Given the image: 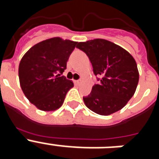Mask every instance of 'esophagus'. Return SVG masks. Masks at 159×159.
I'll return each mask as SVG.
<instances>
[{"mask_svg": "<svg viewBox=\"0 0 159 159\" xmlns=\"http://www.w3.org/2000/svg\"><path fill=\"white\" fill-rule=\"evenodd\" d=\"M81 83H82V80H75V84H76L77 85H80Z\"/></svg>", "mask_w": 159, "mask_h": 159, "instance_id": "1", "label": "esophagus"}]
</instances>
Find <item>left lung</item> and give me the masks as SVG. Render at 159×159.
I'll return each mask as SVG.
<instances>
[{"instance_id":"8db88e82","label":"left lung","mask_w":159,"mask_h":159,"mask_svg":"<svg viewBox=\"0 0 159 159\" xmlns=\"http://www.w3.org/2000/svg\"><path fill=\"white\" fill-rule=\"evenodd\" d=\"M76 48L86 53L97 80L100 81L92 87L88 96L83 97L85 105L101 116L122 109L134 95L139 83L133 57L120 46L103 39L80 42Z\"/></svg>"}]
</instances>
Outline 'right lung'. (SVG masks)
Here are the masks:
<instances>
[{"label": "right lung", "instance_id": "1", "mask_svg": "<svg viewBox=\"0 0 159 159\" xmlns=\"http://www.w3.org/2000/svg\"><path fill=\"white\" fill-rule=\"evenodd\" d=\"M77 42L54 37L35 44L22 57L19 80L25 96L38 109L55 111L61 107L72 81L61 75Z\"/></svg>", "mask_w": 159, "mask_h": 159}]
</instances>
